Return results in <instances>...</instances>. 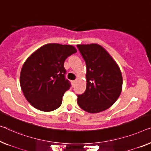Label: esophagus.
Returning <instances> with one entry per match:
<instances>
[{"instance_id": "esophagus-1", "label": "esophagus", "mask_w": 151, "mask_h": 151, "mask_svg": "<svg viewBox=\"0 0 151 151\" xmlns=\"http://www.w3.org/2000/svg\"><path fill=\"white\" fill-rule=\"evenodd\" d=\"M71 83H72V85H73V87H74L75 85V84H76V81H72Z\"/></svg>"}]
</instances>
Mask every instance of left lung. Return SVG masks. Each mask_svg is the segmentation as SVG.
Returning a JSON list of instances; mask_svg holds the SVG:
<instances>
[{
	"mask_svg": "<svg viewBox=\"0 0 151 151\" xmlns=\"http://www.w3.org/2000/svg\"><path fill=\"white\" fill-rule=\"evenodd\" d=\"M77 47L87 68L86 90L77 96L78 104L89 113L104 111L120 96L123 85L121 70L100 45H77Z\"/></svg>",
	"mask_w": 151,
	"mask_h": 151,
	"instance_id": "8db88e82",
	"label": "left lung"
}]
</instances>
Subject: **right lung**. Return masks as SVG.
I'll list each match as a JSON object with an SVG mask.
<instances>
[{
	"label": "right lung",
	"instance_id": "obj_1",
	"mask_svg": "<svg viewBox=\"0 0 151 151\" xmlns=\"http://www.w3.org/2000/svg\"><path fill=\"white\" fill-rule=\"evenodd\" d=\"M76 52L73 45L49 43L28 58L20 73V86L32 106L49 112L61 106L64 93L70 87V83L65 78L64 63Z\"/></svg>",
	"mask_w": 151,
	"mask_h": 151
}]
</instances>
